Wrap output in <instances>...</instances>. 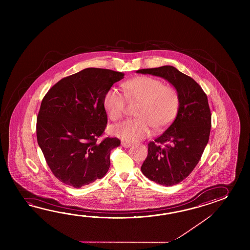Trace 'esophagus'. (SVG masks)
Here are the masks:
<instances>
[{
	"label": "esophagus",
	"instance_id": "1",
	"mask_svg": "<svg viewBox=\"0 0 250 250\" xmlns=\"http://www.w3.org/2000/svg\"><path fill=\"white\" fill-rule=\"evenodd\" d=\"M122 146H123V147H125V148H128V147L131 146V144L127 143V142H122Z\"/></svg>",
	"mask_w": 250,
	"mask_h": 250
}]
</instances>
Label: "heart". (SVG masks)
<instances>
[{
	"mask_svg": "<svg viewBox=\"0 0 250 250\" xmlns=\"http://www.w3.org/2000/svg\"><path fill=\"white\" fill-rule=\"evenodd\" d=\"M125 95L110 88L104 97V106L112 121H119L125 113L127 99L140 102L137 117L126 120L112 127V134L127 142H137L148 137L153 127L163 129L177 115L180 96L175 87L165 85L152 77H137L123 84Z\"/></svg>",
	"mask_w": 250,
	"mask_h": 250,
	"instance_id": "b5f03b06",
	"label": "heart"
}]
</instances>
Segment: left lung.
Wrapping results in <instances>:
<instances>
[{
    "label": "left lung",
    "mask_w": 250,
    "mask_h": 250,
    "mask_svg": "<svg viewBox=\"0 0 250 250\" xmlns=\"http://www.w3.org/2000/svg\"><path fill=\"white\" fill-rule=\"evenodd\" d=\"M137 73L161 77L179 93L180 106L175 120L148 144L147 157L141 166L150 181L163 186L176 185L191 173L208 145L211 130L208 96L195 80L173 66L138 69Z\"/></svg>",
    "instance_id": "1"
}]
</instances>
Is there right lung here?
Returning <instances> with one entry per match:
<instances>
[{"mask_svg":"<svg viewBox=\"0 0 250 250\" xmlns=\"http://www.w3.org/2000/svg\"><path fill=\"white\" fill-rule=\"evenodd\" d=\"M124 74L87 68L60 80L41 103L37 120L38 146L59 181L79 188L102 179L110 168L116 138L97 139L104 131V97Z\"/></svg>","mask_w":250,"mask_h":250,"instance_id":"add662e5","label":"right lung"}]
</instances>
